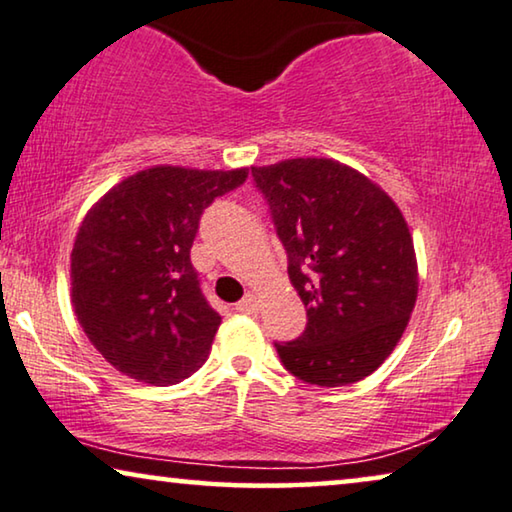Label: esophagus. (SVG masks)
I'll list each match as a JSON object with an SVG mask.
<instances>
[{
	"label": "esophagus",
	"mask_w": 512,
	"mask_h": 512,
	"mask_svg": "<svg viewBox=\"0 0 512 512\" xmlns=\"http://www.w3.org/2000/svg\"><path fill=\"white\" fill-rule=\"evenodd\" d=\"M235 309L242 311V314H254V311L258 309V295L256 293H247L238 302V305H235Z\"/></svg>",
	"instance_id": "obj_1"
}]
</instances>
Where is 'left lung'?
Segmentation results:
<instances>
[{
	"instance_id": "obj_1",
	"label": "left lung",
	"mask_w": 512,
	"mask_h": 512,
	"mask_svg": "<svg viewBox=\"0 0 512 512\" xmlns=\"http://www.w3.org/2000/svg\"><path fill=\"white\" fill-rule=\"evenodd\" d=\"M307 307V328L277 342L281 365L311 385L339 388L376 372L418 298V263L395 201L332 159L251 168Z\"/></svg>"
}]
</instances>
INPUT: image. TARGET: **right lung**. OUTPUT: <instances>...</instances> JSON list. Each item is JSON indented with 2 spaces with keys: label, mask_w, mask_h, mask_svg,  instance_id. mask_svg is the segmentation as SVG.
Listing matches in <instances>:
<instances>
[{
  "label": "right lung",
  "mask_w": 512,
  "mask_h": 512,
  "mask_svg": "<svg viewBox=\"0 0 512 512\" xmlns=\"http://www.w3.org/2000/svg\"><path fill=\"white\" fill-rule=\"evenodd\" d=\"M247 175L154 166L87 212L71 251V300L87 339L117 372L173 385L205 362L221 316L201 291L191 244L205 207Z\"/></svg>",
  "instance_id": "1"
}]
</instances>
